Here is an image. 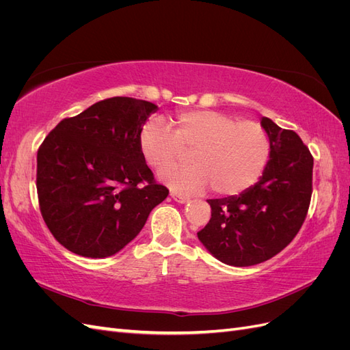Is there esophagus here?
<instances>
[{"instance_id": "34e87169", "label": "esophagus", "mask_w": 350, "mask_h": 350, "mask_svg": "<svg viewBox=\"0 0 350 350\" xmlns=\"http://www.w3.org/2000/svg\"><path fill=\"white\" fill-rule=\"evenodd\" d=\"M171 197L178 201V203H187V201L189 200L187 196H181V194H176V193H171Z\"/></svg>"}]
</instances>
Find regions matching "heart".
Wrapping results in <instances>:
<instances>
[{
  "instance_id": "heart-1",
  "label": "heart",
  "mask_w": 350,
  "mask_h": 350,
  "mask_svg": "<svg viewBox=\"0 0 350 350\" xmlns=\"http://www.w3.org/2000/svg\"><path fill=\"white\" fill-rule=\"evenodd\" d=\"M171 131L161 121L147 122L139 137L146 162L172 166L189 150L193 163L159 174L174 189L196 193L210 184L217 196L234 197L256 184L270 157V139L258 122L238 121L213 109L176 113Z\"/></svg>"
}]
</instances>
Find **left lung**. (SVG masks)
<instances>
[{
    "label": "left lung",
    "instance_id": "obj_1",
    "mask_svg": "<svg viewBox=\"0 0 350 350\" xmlns=\"http://www.w3.org/2000/svg\"><path fill=\"white\" fill-rule=\"evenodd\" d=\"M270 159L260 181L239 196L207 200L208 224L197 232L213 256L235 267L254 266L279 254L298 234L312 194L314 157L301 137L261 120Z\"/></svg>",
    "mask_w": 350,
    "mask_h": 350
}]
</instances>
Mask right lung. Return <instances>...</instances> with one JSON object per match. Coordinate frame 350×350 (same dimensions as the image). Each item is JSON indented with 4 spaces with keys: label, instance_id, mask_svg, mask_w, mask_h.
I'll return each mask as SVG.
<instances>
[{
    "label": "right lung",
    "instance_id": "add662e5",
    "mask_svg": "<svg viewBox=\"0 0 350 350\" xmlns=\"http://www.w3.org/2000/svg\"><path fill=\"white\" fill-rule=\"evenodd\" d=\"M157 107L115 96L62 120L38 150L42 217L81 257L113 256L140 234L167 197L142 154L139 137Z\"/></svg>",
    "mask_w": 350,
    "mask_h": 350
}]
</instances>
